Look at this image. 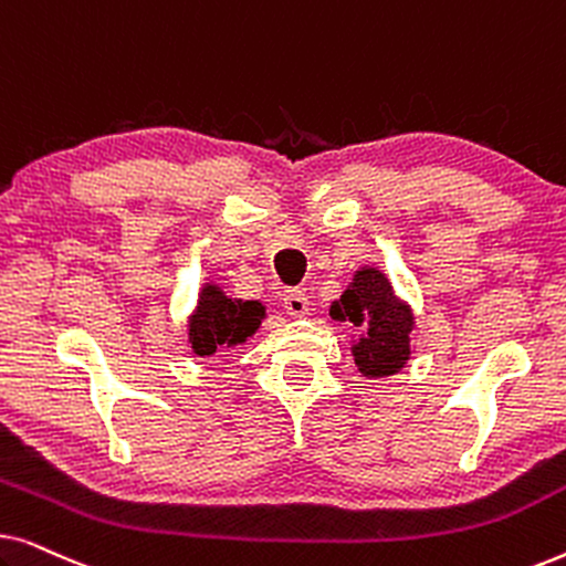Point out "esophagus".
Wrapping results in <instances>:
<instances>
[{
	"instance_id": "1",
	"label": "esophagus",
	"mask_w": 566,
	"mask_h": 566,
	"mask_svg": "<svg viewBox=\"0 0 566 566\" xmlns=\"http://www.w3.org/2000/svg\"><path fill=\"white\" fill-rule=\"evenodd\" d=\"M283 308H285V314H291V316H306L308 314L306 293L289 289L283 293Z\"/></svg>"
}]
</instances>
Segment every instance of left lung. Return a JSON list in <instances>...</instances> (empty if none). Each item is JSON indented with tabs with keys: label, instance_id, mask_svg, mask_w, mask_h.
I'll return each instance as SVG.
<instances>
[{
	"label": "left lung",
	"instance_id": "left-lung-1",
	"mask_svg": "<svg viewBox=\"0 0 566 566\" xmlns=\"http://www.w3.org/2000/svg\"><path fill=\"white\" fill-rule=\"evenodd\" d=\"M329 314L337 322L366 327V335L353 345L355 366L363 376L386 378L405 368L415 316L405 301L394 296L389 277L381 270L360 268Z\"/></svg>",
	"mask_w": 566,
	"mask_h": 566
}]
</instances>
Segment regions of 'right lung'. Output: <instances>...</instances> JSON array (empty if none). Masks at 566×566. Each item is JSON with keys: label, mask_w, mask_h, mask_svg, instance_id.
<instances>
[{"label": "right lung", "mask_w": 566, "mask_h": 566, "mask_svg": "<svg viewBox=\"0 0 566 566\" xmlns=\"http://www.w3.org/2000/svg\"><path fill=\"white\" fill-rule=\"evenodd\" d=\"M265 306L260 301L223 296L219 285L206 283L198 308L190 316V345L196 355H213L219 347L247 343L258 332Z\"/></svg>", "instance_id": "add662e5"}]
</instances>
